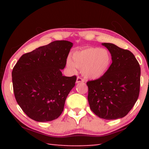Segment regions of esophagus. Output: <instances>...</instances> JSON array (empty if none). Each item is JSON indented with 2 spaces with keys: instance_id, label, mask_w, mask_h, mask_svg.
<instances>
[{
  "instance_id": "obj_1",
  "label": "esophagus",
  "mask_w": 149,
  "mask_h": 149,
  "mask_svg": "<svg viewBox=\"0 0 149 149\" xmlns=\"http://www.w3.org/2000/svg\"><path fill=\"white\" fill-rule=\"evenodd\" d=\"M84 81H85L84 79H83L82 78H81L80 77H77L76 84H79V83H84Z\"/></svg>"
}]
</instances>
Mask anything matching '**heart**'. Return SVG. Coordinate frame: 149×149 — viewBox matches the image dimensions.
<instances>
[{"instance_id": "obj_1", "label": "heart", "mask_w": 149, "mask_h": 149, "mask_svg": "<svg viewBox=\"0 0 149 149\" xmlns=\"http://www.w3.org/2000/svg\"><path fill=\"white\" fill-rule=\"evenodd\" d=\"M112 62L110 52L105 49L88 47L75 51L72 59L66 60V67L70 72L75 73L81 69L83 76L89 79H97L108 72Z\"/></svg>"}]
</instances>
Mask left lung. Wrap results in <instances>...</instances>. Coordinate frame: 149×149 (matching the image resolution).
<instances>
[{"mask_svg": "<svg viewBox=\"0 0 149 149\" xmlns=\"http://www.w3.org/2000/svg\"><path fill=\"white\" fill-rule=\"evenodd\" d=\"M102 45L109 50L112 63L102 77L87 83L88 101L100 118L116 120L125 116L137 100L141 68L130 50L108 42Z\"/></svg>", "mask_w": 149, "mask_h": 149, "instance_id": "obj_1", "label": "left lung"}]
</instances>
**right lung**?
<instances>
[{
    "mask_svg": "<svg viewBox=\"0 0 149 149\" xmlns=\"http://www.w3.org/2000/svg\"><path fill=\"white\" fill-rule=\"evenodd\" d=\"M73 45L68 41H53L23 54L14 67L15 98L31 119L50 122L62 113L76 81V76H64L61 72Z\"/></svg>",
    "mask_w": 149,
    "mask_h": 149,
    "instance_id": "obj_1",
    "label": "right lung"
}]
</instances>
